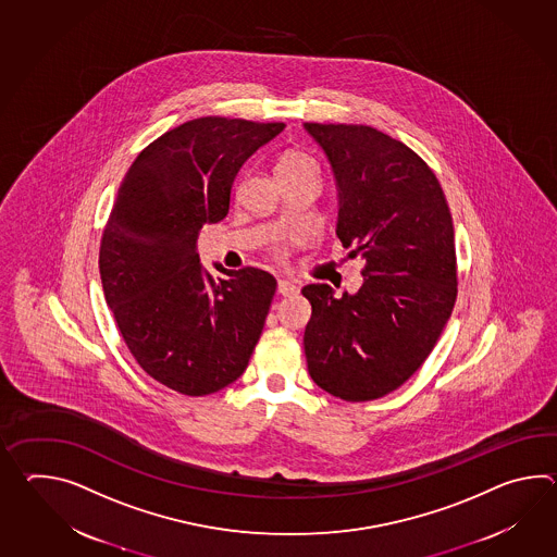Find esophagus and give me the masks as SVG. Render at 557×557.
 <instances>
[{"label":"esophagus","instance_id":"34e87169","mask_svg":"<svg viewBox=\"0 0 557 557\" xmlns=\"http://www.w3.org/2000/svg\"><path fill=\"white\" fill-rule=\"evenodd\" d=\"M277 292L284 297L296 296L297 292H299V287H297L294 282H289V280H280V282H277Z\"/></svg>","mask_w":557,"mask_h":557}]
</instances>
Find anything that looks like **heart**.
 Instances as JSON below:
<instances>
[{
  "label": "heart",
  "instance_id": "b5f03b06",
  "mask_svg": "<svg viewBox=\"0 0 557 557\" xmlns=\"http://www.w3.org/2000/svg\"><path fill=\"white\" fill-rule=\"evenodd\" d=\"M306 168L315 170V161L301 151H289L277 163V172H294V170H306Z\"/></svg>",
  "mask_w": 557,
  "mask_h": 557
}]
</instances>
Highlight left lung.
<instances>
[{
  "label": "left lung",
  "instance_id": "8db88e82",
  "mask_svg": "<svg viewBox=\"0 0 557 557\" xmlns=\"http://www.w3.org/2000/svg\"><path fill=\"white\" fill-rule=\"evenodd\" d=\"M304 127L334 170L335 234L366 260L354 296L301 289L308 371L332 396L370 401L406 384L444 332L458 296L454 222L432 168L406 144L370 125Z\"/></svg>",
  "mask_w": 557,
  "mask_h": 557
}]
</instances>
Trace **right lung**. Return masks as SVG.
Instances as JSON below:
<instances>
[{"label":"right lung","instance_id":"add662e5","mask_svg":"<svg viewBox=\"0 0 557 557\" xmlns=\"http://www.w3.org/2000/svg\"><path fill=\"white\" fill-rule=\"evenodd\" d=\"M285 124L208 115L151 141L117 191L99 246L103 296L139 368L184 396H210L248 368L277 282L258 268L213 277L199 230L230 211L235 175Z\"/></svg>","mask_w":557,"mask_h":557}]
</instances>
